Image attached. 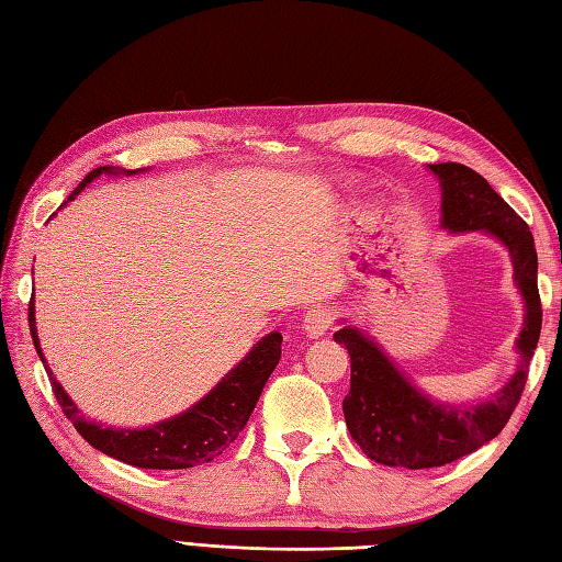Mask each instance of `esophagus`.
<instances>
[{"label": "esophagus", "instance_id": "obj_1", "mask_svg": "<svg viewBox=\"0 0 562 562\" xmlns=\"http://www.w3.org/2000/svg\"><path fill=\"white\" fill-rule=\"evenodd\" d=\"M333 318H336V312L328 306H314L312 312H306L302 328L308 338H321L326 336V330L333 326Z\"/></svg>", "mask_w": 562, "mask_h": 562}]
</instances>
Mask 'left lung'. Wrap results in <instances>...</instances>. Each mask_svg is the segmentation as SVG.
<instances>
[{"mask_svg": "<svg viewBox=\"0 0 562 562\" xmlns=\"http://www.w3.org/2000/svg\"><path fill=\"white\" fill-rule=\"evenodd\" d=\"M441 188L439 226L449 234L481 232L507 248L524 302V326L515 342L517 372L491 398L445 403L415 386L381 345L340 318L336 342L350 355V393L342 401L345 423L369 459L401 469H435L457 461L495 439L507 425L527 384L541 336L539 258L527 222L499 198L481 173L463 164H429Z\"/></svg>", "mask_w": 562, "mask_h": 562, "instance_id": "obj_1", "label": "left lung"}]
</instances>
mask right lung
I'll return each instance as SVG.
<instances>
[{
	"instance_id": "add662e5",
	"label": "right lung",
	"mask_w": 562,
	"mask_h": 562,
	"mask_svg": "<svg viewBox=\"0 0 562 562\" xmlns=\"http://www.w3.org/2000/svg\"><path fill=\"white\" fill-rule=\"evenodd\" d=\"M145 169L127 171L117 166H99L87 178L71 190V195L59 205L63 210L69 200H75L83 188L99 176H135ZM55 217V214H53ZM29 326L31 338L38 352L45 372L50 374V384L55 391L57 403L63 405L65 415L75 425L77 432L89 441L93 449L103 451L105 457H113L123 463L137 465V469H157V471H176V469H193V465L207 463L232 445L248 423L260 391L270 379L272 369L278 367L282 355V336L278 330L268 333L260 338L248 355L238 362L232 372H226L217 386H212L195 405L188 411L166 417V420L154 423L149 427H103L101 423L87 420L77 403L69 398L63 384L53 376L50 367L45 362V355L38 340V328H35V304L31 300L29 306Z\"/></svg>"
}]
</instances>
